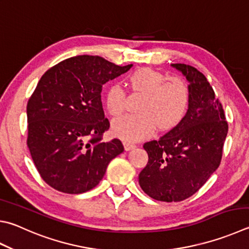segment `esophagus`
Listing matches in <instances>:
<instances>
[{
    "label": "esophagus",
    "mask_w": 249,
    "mask_h": 249,
    "mask_svg": "<svg viewBox=\"0 0 249 249\" xmlns=\"http://www.w3.org/2000/svg\"><path fill=\"white\" fill-rule=\"evenodd\" d=\"M135 147H136V144H135V143H132L129 142H124V148H125L126 151L132 150V149H134Z\"/></svg>",
    "instance_id": "esophagus-1"
}]
</instances>
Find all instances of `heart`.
I'll use <instances>...</instances> for the list:
<instances>
[{"label":"heart","mask_w":249,"mask_h":249,"mask_svg":"<svg viewBox=\"0 0 249 249\" xmlns=\"http://www.w3.org/2000/svg\"><path fill=\"white\" fill-rule=\"evenodd\" d=\"M134 91L142 93L137 114H126L112 123L114 136L136 142L150 135L156 126L161 130L175 127L186 115L191 90L183 78L152 69H139L128 76ZM105 106L112 116H119L125 107V92L117 84L107 87Z\"/></svg>","instance_id":"obj_1"}]
</instances>
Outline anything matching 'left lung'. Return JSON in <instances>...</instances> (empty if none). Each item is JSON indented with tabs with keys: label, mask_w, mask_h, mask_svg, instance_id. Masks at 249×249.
<instances>
[{
	"label": "left lung",
	"mask_w": 249,
	"mask_h": 249,
	"mask_svg": "<svg viewBox=\"0 0 249 249\" xmlns=\"http://www.w3.org/2000/svg\"><path fill=\"white\" fill-rule=\"evenodd\" d=\"M189 83L186 115L158 140L143 144L148 163L139 185L160 201H182L193 196L219 168L229 125L222 105L205 75L186 64H172Z\"/></svg>",
	"instance_id": "8db88e82"
}]
</instances>
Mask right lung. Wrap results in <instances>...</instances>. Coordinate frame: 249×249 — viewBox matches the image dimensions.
Segmentation results:
<instances>
[{
  "mask_svg": "<svg viewBox=\"0 0 249 249\" xmlns=\"http://www.w3.org/2000/svg\"><path fill=\"white\" fill-rule=\"evenodd\" d=\"M132 66L78 55L54 65L40 78L27 105V144L40 176L54 189L90 191L100 183L110 161L124 151L120 139L102 142L110 123L101 91L107 81Z\"/></svg>",
  "mask_w": 249,
  "mask_h": 249,
  "instance_id": "obj_1",
  "label": "right lung"
}]
</instances>
